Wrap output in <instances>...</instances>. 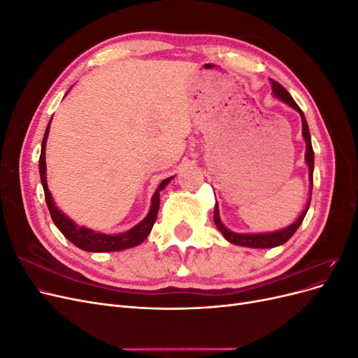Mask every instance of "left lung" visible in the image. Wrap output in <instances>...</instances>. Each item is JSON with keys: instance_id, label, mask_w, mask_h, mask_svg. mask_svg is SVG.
Listing matches in <instances>:
<instances>
[{"instance_id": "8db88e82", "label": "left lung", "mask_w": 358, "mask_h": 358, "mask_svg": "<svg viewBox=\"0 0 358 358\" xmlns=\"http://www.w3.org/2000/svg\"><path fill=\"white\" fill-rule=\"evenodd\" d=\"M272 82V90H273V94L278 96L279 100H282L284 103L289 104L292 109H296L300 116H301V125H303V137H305L306 140V162L309 166V179H310V194H312V183H313V149H312V143H310V134H309V127H308V122H306V117L305 115H303L301 109L297 106V103L292 100V96L289 95V92L284 88L282 85H280L279 82L276 80H270ZM309 204H310V200L306 206V209L301 212V215L299 216V220L291 224L289 227H287V229L284 230H279V231H275V233H267V234H239V233H233L230 230H227L225 227L222 225L221 220H220V210H218V203H216L215 206V215H213V221L216 224V227H218V230L222 233V236L225 237L227 241H229L230 243L233 245H239V246H246V248H275V246H279L285 243L289 237L296 233V230L300 227V224L303 222V220H305V215L309 209Z\"/></svg>"}]
</instances>
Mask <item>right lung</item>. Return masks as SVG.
<instances>
[{"label":"right lung","mask_w":358,"mask_h":358,"mask_svg":"<svg viewBox=\"0 0 358 358\" xmlns=\"http://www.w3.org/2000/svg\"><path fill=\"white\" fill-rule=\"evenodd\" d=\"M49 127H50V122L45 131V137H43L38 167H40L41 185H43V189H45V199H46V204L49 208L53 224L58 227L59 231L66 236L73 245H76L78 248L83 249V251H88V252L122 251V249H128V248H133V246H137L142 243L148 237V234L150 233V230H152V227L157 221V215H158V209H159V191L166 188V185L173 179V176L164 179L159 183L155 194H154V197H152V206H150V210H149L148 216L142 222L133 227L131 230H128L121 234L109 236V234H103V233H94L90 229H85V227H80L79 229V227H76V224L71 220H69L66 215L58 210L57 206L53 204L52 196L48 189L45 150H46V140H48V134H49Z\"/></svg>","instance_id":"1"}]
</instances>
